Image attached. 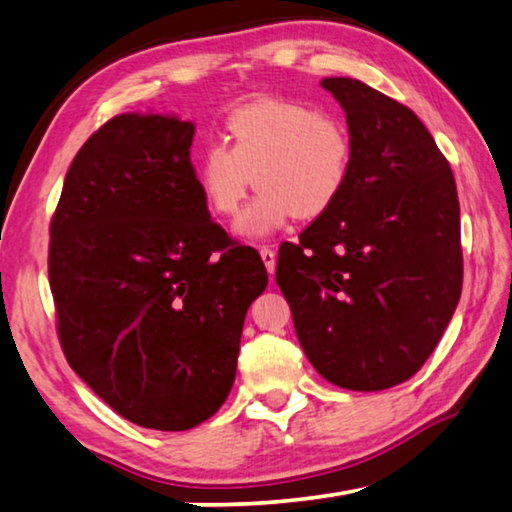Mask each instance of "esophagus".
<instances>
[{
	"instance_id": "1",
	"label": "esophagus",
	"mask_w": 512,
	"mask_h": 512,
	"mask_svg": "<svg viewBox=\"0 0 512 512\" xmlns=\"http://www.w3.org/2000/svg\"><path fill=\"white\" fill-rule=\"evenodd\" d=\"M259 257H262V262H264V266H266V271H268V275H273L275 273V250L273 248H268V246H262L259 248Z\"/></svg>"
}]
</instances>
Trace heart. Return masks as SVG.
I'll return each instance as SVG.
<instances>
[{
	"label": "heart",
	"mask_w": 512,
	"mask_h": 512,
	"mask_svg": "<svg viewBox=\"0 0 512 512\" xmlns=\"http://www.w3.org/2000/svg\"><path fill=\"white\" fill-rule=\"evenodd\" d=\"M228 146L210 142L194 162L207 210L235 216L248 189L259 187L237 232L262 239L293 216L318 219L350 185L354 142L339 117L296 101L262 99L225 119Z\"/></svg>",
	"instance_id": "heart-1"
}]
</instances>
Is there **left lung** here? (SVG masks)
<instances>
[{
	"label": "left lung",
	"mask_w": 512,
	"mask_h": 512,
	"mask_svg": "<svg viewBox=\"0 0 512 512\" xmlns=\"http://www.w3.org/2000/svg\"><path fill=\"white\" fill-rule=\"evenodd\" d=\"M320 85L352 133L350 185L280 248L275 280L318 375L384 391L424 366L461 298L454 173L413 110L348 76Z\"/></svg>",
	"instance_id": "left-lung-1"
}]
</instances>
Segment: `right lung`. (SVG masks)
<instances>
[{
    "instance_id": "1",
    "label": "right lung",
    "mask_w": 512,
    "mask_h": 512,
    "mask_svg": "<svg viewBox=\"0 0 512 512\" xmlns=\"http://www.w3.org/2000/svg\"><path fill=\"white\" fill-rule=\"evenodd\" d=\"M196 126L124 112L81 146L51 219L49 284L69 366L121 418L185 431L221 409L268 275L210 212Z\"/></svg>"
}]
</instances>
